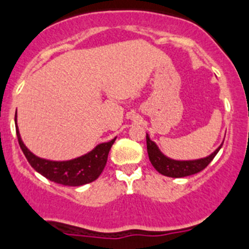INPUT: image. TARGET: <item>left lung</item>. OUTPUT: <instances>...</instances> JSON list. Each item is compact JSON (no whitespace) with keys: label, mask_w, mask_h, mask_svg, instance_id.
Returning <instances> with one entry per match:
<instances>
[{"label":"left lung","mask_w":249,"mask_h":249,"mask_svg":"<svg viewBox=\"0 0 249 249\" xmlns=\"http://www.w3.org/2000/svg\"><path fill=\"white\" fill-rule=\"evenodd\" d=\"M145 139H147L148 157H149V160L150 162H152L153 166H154V169L159 173H161V175L172 178L187 177V176H192L202 171V170L206 169L207 165L212 161L213 158L217 155V153L219 152V149L223 145L222 143L212 154H210L206 158H201V159L175 160L166 157V155L159 149L157 143L153 142V141L150 140L149 135L147 134ZM223 142H224V141H223Z\"/></svg>","instance_id":"left-lung-1"}]
</instances>
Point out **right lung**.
<instances>
[{
    "label": "right lung",
    "instance_id": "1",
    "mask_svg": "<svg viewBox=\"0 0 249 249\" xmlns=\"http://www.w3.org/2000/svg\"><path fill=\"white\" fill-rule=\"evenodd\" d=\"M16 129L19 145L24 155L26 157L29 164L37 172L41 173L43 177L48 178L52 182L59 183L62 185H69V187H79V185L88 184V183L97 179L106 166L110 147L117 139V137H114L109 142L100 143L94 149L90 150L87 154L82 155V157L74 158L72 160H66V161H54V160H47L37 157L24 144L19 134V129H18L17 115Z\"/></svg>",
    "mask_w": 249,
    "mask_h": 249
}]
</instances>
